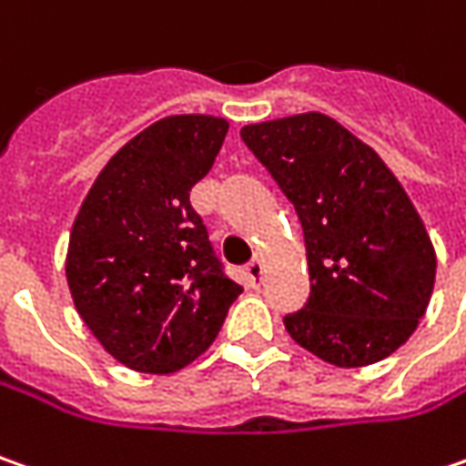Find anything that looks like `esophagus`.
<instances>
[{
  "label": "esophagus",
  "mask_w": 466,
  "mask_h": 466,
  "mask_svg": "<svg viewBox=\"0 0 466 466\" xmlns=\"http://www.w3.org/2000/svg\"><path fill=\"white\" fill-rule=\"evenodd\" d=\"M245 276H248L249 286H258L260 279H263V260H260V258H255V260L245 268Z\"/></svg>",
  "instance_id": "obj_1"
}]
</instances>
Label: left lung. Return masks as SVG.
Masks as SVG:
<instances>
[{
	"instance_id": "left-lung-1",
	"label": "left lung",
	"mask_w": 466,
	"mask_h": 466,
	"mask_svg": "<svg viewBox=\"0 0 466 466\" xmlns=\"http://www.w3.org/2000/svg\"><path fill=\"white\" fill-rule=\"evenodd\" d=\"M239 134L304 227L312 294L283 317L286 332L340 369L392 356L436 281V249L402 183L369 144L317 110Z\"/></svg>"
}]
</instances>
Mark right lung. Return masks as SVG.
<instances>
[{"instance_id":"1","label":"right lung","mask_w":466,"mask_h":466,"mask_svg":"<svg viewBox=\"0 0 466 466\" xmlns=\"http://www.w3.org/2000/svg\"><path fill=\"white\" fill-rule=\"evenodd\" d=\"M229 131L217 116H167L107 159L76 211L66 283L105 350L141 374H175L217 340L242 286L214 255L190 187Z\"/></svg>"}]
</instances>
